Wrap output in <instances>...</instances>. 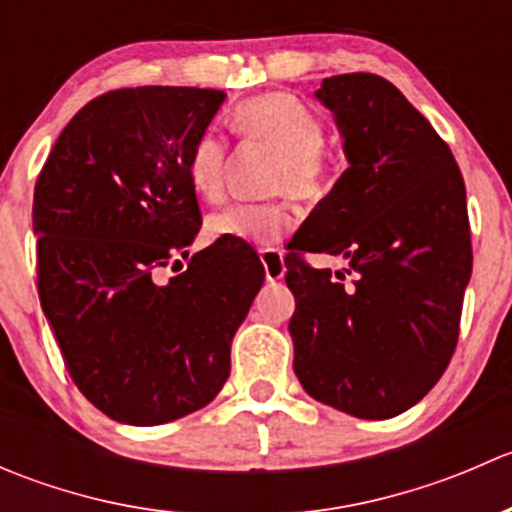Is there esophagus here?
<instances>
[{
    "mask_svg": "<svg viewBox=\"0 0 512 512\" xmlns=\"http://www.w3.org/2000/svg\"><path fill=\"white\" fill-rule=\"evenodd\" d=\"M260 260L265 265V277L267 282H277L285 277L287 265H285V255L275 247H267V250H260Z\"/></svg>",
    "mask_w": 512,
    "mask_h": 512,
    "instance_id": "esophagus-1",
    "label": "esophagus"
}]
</instances>
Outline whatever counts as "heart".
I'll return each instance as SVG.
<instances>
[{
	"mask_svg": "<svg viewBox=\"0 0 512 512\" xmlns=\"http://www.w3.org/2000/svg\"><path fill=\"white\" fill-rule=\"evenodd\" d=\"M235 123L250 141L282 156L275 193L314 195L327 178L324 123L312 108L292 94H260L235 108ZM230 151L215 131L195 138L188 153L190 188L208 203L225 195ZM297 225V213L285 203H240L210 215L208 232L215 240H240L250 245H275Z\"/></svg>",
	"mask_w": 512,
	"mask_h": 512,
	"instance_id": "1",
	"label": "heart"
}]
</instances>
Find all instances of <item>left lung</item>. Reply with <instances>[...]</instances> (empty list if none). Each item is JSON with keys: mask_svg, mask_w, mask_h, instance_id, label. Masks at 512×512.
I'll list each match as a JSON object with an SVG mask.
<instances>
[{"mask_svg": "<svg viewBox=\"0 0 512 512\" xmlns=\"http://www.w3.org/2000/svg\"><path fill=\"white\" fill-rule=\"evenodd\" d=\"M317 98L342 128L349 168L285 257L294 374L312 399L381 421L418 404L456 352L473 270L466 183L391 81L339 74ZM307 251L344 256L348 270L317 271Z\"/></svg>", "mask_w": 512, "mask_h": 512, "instance_id": "1", "label": "left lung"}]
</instances>
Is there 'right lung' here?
<instances>
[{
  "mask_svg": "<svg viewBox=\"0 0 512 512\" xmlns=\"http://www.w3.org/2000/svg\"><path fill=\"white\" fill-rule=\"evenodd\" d=\"M223 98L193 86L96 96L36 178L41 309L74 384L113 421L158 426L210 404L265 280L247 242L188 255L203 225L188 153Z\"/></svg>",
  "mask_w": 512,
  "mask_h": 512,
  "instance_id": "obj_1",
  "label": "right lung"
}]
</instances>
